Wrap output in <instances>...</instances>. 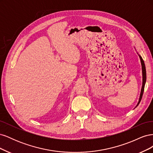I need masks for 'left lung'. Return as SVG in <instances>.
<instances>
[{"mask_svg": "<svg viewBox=\"0 0 153 153\" xmlns=\"http://www.w3.org/2000/svg\"><path fill=\"white\" fill-rule=\"evenodd\" d=\"M138 55H139V57L140 59V62H141V65H142V89H141V92H140V98H139V100H138V102L136 106H137L138 105V104L140 103V101L142 100V95L143 93V91H144V87H145V84L146 82V66H145V64H144V61H143V59L142 58V57L138 53ZM135 107V108H136Z\"/></svg>", "mask_w": 153, "mask_h": 153, "instance_id": "8db88e82", "label": "left lung"}]
</instances>
